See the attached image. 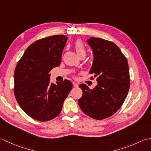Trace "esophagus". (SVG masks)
Instances as JSON below:
<instances>
[{
    "label": "esophagus",
    "instance_id": "obj_1",
    "mask_svg": "<svg viewBox=\"0 0 151 151\" xmlns=\"http://www.w3.org/2000/svg\"><path fill=\"white\" fill-rule=\"evenodd\" d=\"M72 83H73V87H78V84L76 83V82H73Z\"/></svg>",
    "mask_w": 151,
    "mask_h": 151
}]
</instances>
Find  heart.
Here are the masks:
<instances>
[{"mask_svg":"<svg viewBox=\"0 0 151 151\" xmlns=\"http://www.w3.org/2000/svg\"><path fill=\"white\" fill-rule=\"evenodd\" d=\"M74 48L76 51L77 54L78 55V56L81 55H85L86 54V50L85 47V45L81 41L78 40L76 41L74 45Z\"/></svg>","mask_w":151,"mask_h":151,"instance_id":"b5f03b06","label":"heart"}]
</instances>
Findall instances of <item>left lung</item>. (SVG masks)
<instances>
[{"label": "left lung", "instance_id": "obj_1", "mask_svg": "<svg viewBox=\"0 0 151 151\" xmlns=\"http://www.w3.org/2000/svg\"><path fill=\"white\" fill-rule=\"evenodd\" d=\"M87 43L94 55L89 73L96 77L98 85L93 89L85 84L80 85L83 95L78 104L85 114L102 120L117 111L127 96L130 85L128 64L113 42L91 37Z\"/></svg>", "mask_w": 151, "mask_h": 151}]
</instances>
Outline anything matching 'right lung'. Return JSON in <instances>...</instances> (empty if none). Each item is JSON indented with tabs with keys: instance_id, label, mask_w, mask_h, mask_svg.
Masks as SVG:
<instances>
[{
	"instance_id": "add662e5",
	"label": "right lung",
	"mask_w": 151,
	"mask_h": 151,
	"mask_svg": "<svg viewBox=\"0 0 151 151\" xmlns=\"http://www.w3.org/2000/svg\"><path fill=\"white\" fill-rule=\"evenodd\" d=\"M67 40L65 35H55L35 42L15 68V97L24 113L37 121H48L59 115L72 88L69 80L50 82V72L60 66Z\"/></svg>"
}]
</instances>
